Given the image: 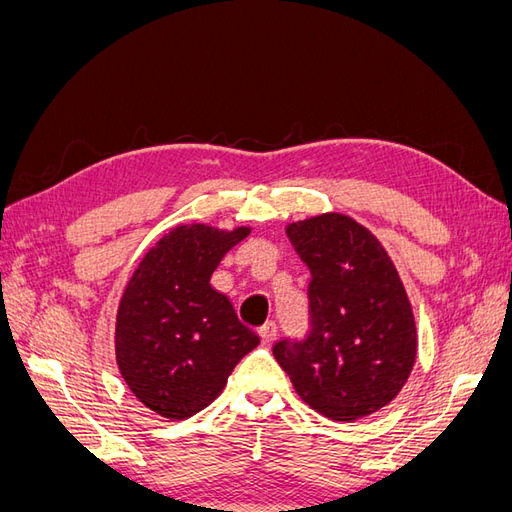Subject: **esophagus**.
<instances>
[{"instance_id":"esophagus-1","label":"esophagus","mask_w":512,"mask_h":512,"mask_svg":"<svg viewBox=\"0 0 512 512\" xmlns=\"http://www.w3.org/2000/svg\"><path fill=\"white\" fill-rule=\"evenodd\" d=\"M258 335H260V339H262V344L275 342V337H277L275 322H265V324H262V327L258 329Z\"/></svg>"}]
</instances>
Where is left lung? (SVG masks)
Masks as SVG:
<instances>
[{
    "label": "left lung",
    "mask_w": 512,
    "mask_h": 512,
    "mask_svg": "<svg viewBox=\"0 0 512 512\" xmlns=\"http://www.w3.org/2000/svg\"><path fill=\"white\" fill-rule=\"evenodd\" d=\"M312 271L309 333L282 339L275 361L305 404L352 423L389 406L416 361V320L404 282L374 232L346 213H320L286 226Z\"/></svg>",
    "instance_id": "1"
}]
</instances>
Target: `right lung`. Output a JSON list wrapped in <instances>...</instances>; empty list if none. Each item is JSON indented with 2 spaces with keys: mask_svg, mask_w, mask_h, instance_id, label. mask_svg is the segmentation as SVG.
<instances>
[{
  "mask_svg": "<svg viewBox=\"0 0 512 512\" xmlns=\"http://www.w3.org/2000/svg\"><path fill=\"white\" fill-rule=\"evenodd\" d=\"M250 232L203 222L170 228L121 294L119 374L143 406L170 421H185L218 399L235 365L260 344L226 294L209 284L222 258Z\"/></svg>",
  "mask_w": 512,
  "mask_h": 512,
  "instance_id": "add662e5",
  "label": "right lung"
}]
</instances>
